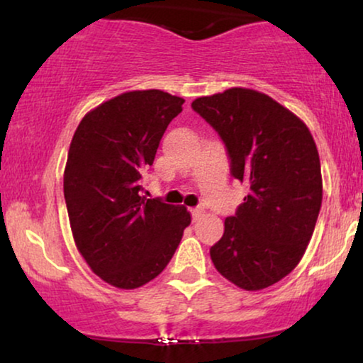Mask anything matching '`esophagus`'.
I'll use <instances>...</instances> for the list:
<instances>
[{
  "label": "esophagus",
  "instance_id": "34e87169",
  "mask_svg": "<svg viewBox=\"0 0 363 363\" xmlns=\"http://www.w3.org/2000/svg\"><path fill=\"white\" fill-rule=\"evenodd\" d=\"M190 213H191L193 221H196V220H200V218L203 216V213H205V210H203V208L198 206V208H191Z\"/></svg>",
  "mask_w": 363,
  "mask_h": 363
}]
</instances>
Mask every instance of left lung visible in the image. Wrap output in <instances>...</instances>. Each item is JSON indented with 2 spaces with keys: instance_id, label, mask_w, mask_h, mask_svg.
I'll return each instance as SVG.
<instances>
[{
  "instance_id": "1",
  "label": "left lung",
  "mask_w": 363,
  "mask_h": 363,
  "mask_svg": "<svg viewBox=\"0 0 363 363\" xmlns=\"http://www.w3.org/2000/svg\"><path fill=\"white\" fill-rule=\"evenodd\" d=\"M191 108L225 143L231 175L250 185L211 246L213 264L241 289L276 284L299 264L320 211L314 138L301 118L252 89L198 97Z\"/></svg>"
}]
</instances>
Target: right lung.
Wrapping results in <instances>:
<instances>
[{"label": "right lung", "mask_w": 363, "mask_h": 363, "mask_svg": "<svg viewBox=\"0 0 363 363\" xmlns=\"http://www.w3.org/2000/svg\"><path fill=\"white\" fill-rule=\"evenodd\" d=\"M183 99L133 91L104 102L79 123L64 170V198L79 252L96 274L121 289L147 284L165 269L191 218L185 206L142 196Z\"/></svg>", "instance_id": "right-lung-1"}]
</instances>
